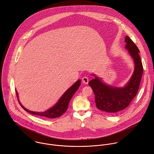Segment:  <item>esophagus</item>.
<instances>
[{
    "label": "esophagus",
    "instance_id": "obj_1",
    "mask_svg": "<svg viewBox=\"0 0 154 154\" xmlns=\"http://www.w3.org/2000/svg\"><path fill=\"white\" fill-rule=\"evenodd\" d=\"M82 81L83 83L87 84H88V77H87V76H84V77L82 78Z\"/></svg>",
    "mask_w": 154,
    "mask_h": 154
}]
</instances>
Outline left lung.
<instances>
[{"label":"left lung","mask_w":154,"mask_h":154,"mask_svg":"<svg viewBox=\"0 0 154 154\" xmlns=\"http://www.w3.org/2000/svg\"><path fill=\"white\" fill-rule=\"evenodd\" d=\"M125 49L131 57L134 70L127 83L123 87H116L105 83L95 74L88 85L95 96L96 107L100 110L112 114L126 108L137 93L143 74V65L139 55L140 51L128 36L125 38Z\"/></svg>","instance_id":"obj_1"}]
</instances>
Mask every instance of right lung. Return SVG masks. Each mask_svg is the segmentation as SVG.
<instances>
[{
	"instance_id": "obj_1",
	"label": "right lung",
	"mask_w": 154,
	"mask_h": 154,
	"mask_svg": "<svg viewBox=\"0 0 154 154\" xmlns=\"http://www.w3.org/2000/svg\"><path fill=\"white\" fill-rule=\"evenodd\" d=\"M80 85H81V79H79L73 85H72L70 88H69L64 93V94L61 96V97L58 99V100L57 102V103L54 106H52L49 109H48L43 112L32 111H30V110L26 109V108H25L19 100V94L16 90V94H17V99H18L20 105L26 111H27L31 114H34V115L40 116L41 117L53 119V118H57V117H60L63 114H64L67 111V109L68 108V105H69V102L70 101L73 94L75 93V92L79 88Z\"/></svg>"
}]
</instances>
